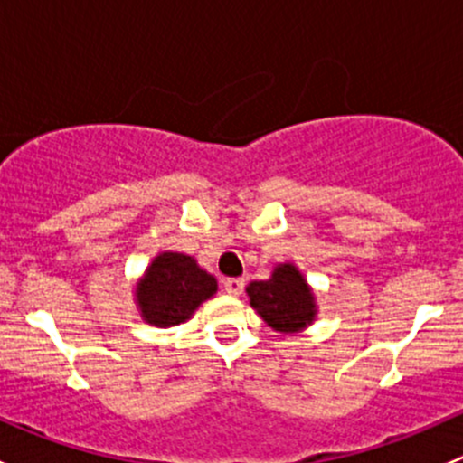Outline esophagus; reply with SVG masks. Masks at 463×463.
<instances>
[{"mask_svg": "<svg viewBox=\"0 0 463 463\" xmlns=\"http://www.w3.org/2000/svg\"><path fill=\"white\" fill-rule=\"evenodd\" d=\"M223 288H226V293H231V296H240V293L244 291V279H241V278H228L226 282H223Z\"/></svg>", "mask_w": 463, "mask_h": 463, "instance_id": "1", "label": "esophagus"}]
</instances>
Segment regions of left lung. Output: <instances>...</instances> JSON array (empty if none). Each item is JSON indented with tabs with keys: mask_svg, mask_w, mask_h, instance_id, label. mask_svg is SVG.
Returning a JSON list of instances; mask_svg holds the SVG:
<instances>
[{
	"mask_svg": "<svg viewBox=\"0 0 463 463\" xmlns=\"http://www.w3.org/2000/svg\"><path fill=\"white\" fill-rule=\"evenodd\" d=\"M246 293L250 298V307L258 309L275 331H298L316 316L314 296L300 270L291 264H279L270 279L250 282Z\"/></svg>",
	"mask_w": 463,
	"mask_h": 463,
	"instance_id": "left-lung-1",
	"label": "left lung"
}]
</instances>
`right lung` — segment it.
Instances as JSON below:
<instances>
[{
	"label": "right lung",
	"instance_id": "add662e5",
	"mask_svg": "<svg viewBox=\"0 0 463 463\" xmlns=\"http://www.w3.org/2000/svg\"><path fill=\"white\" fill-rule=\"evenodd\" d=\"M217 291V279L184 253H163L138 282L137 298L149 325L175 326Z\"/></svg>",
	"mask_w": 463,
	"mask_h": 463
}]
</instances>
